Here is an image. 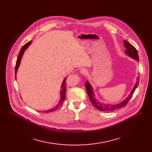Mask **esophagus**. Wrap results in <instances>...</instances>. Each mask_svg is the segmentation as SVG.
<instances>
[{
  "label": "esophagus",
  "instance_id": "obj_1",
  "mask_svg": "<svg viewBox=\"0 0 152 152\" xmlns=\"http://www.w3.org/2000/svg\"><path fill=\"white\" fill-rule=\"evenodd\" d=\"M80 73L83 75H87V74L88 73V71H87V69L86 68H82L80 70Z\"/></svg>",
  "mask_w": 152,
  "mask_h": 152
}]
</instances>
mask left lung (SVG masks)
<instances>
[{
    "label": "left lung",
    "mask_w": 152,
    "mask_h": 152,
    "mask_svg": "<svg viewBox=\"0 0 152 152\" xmlns=\"http://www.w3.org/2000/svg\"><path fill=\"white\" fill-rule=\"evenodd\" d=\"M124 45L126 49L125 50V53L127 55H129L131 58L139 61V55H138V52L136 49H135V48L130 43L125 41V40L124 41ZM138 84H139V77H138L137 81H136V83H135V86L133 87L132 91L128 95V97L121 103H118V104L117 103L116 104H108V103H107V104H105V103H102L101 102H97V100L95 99L93 89L92 86H91V84H89V83L88 81H86L85 86H86L87 94H88L90 100L94 105V106L101 111H113V110L125 107L127 105V103L129 101V100L131 99V98L132 97V95L137 87Z\"/></svg>",
    "instance_id": "obj_1"
}]
</instances>
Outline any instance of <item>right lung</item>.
Returning <instances> with one entry per match:
<instances>
[{"mask_svg":"<svg viewBox=\"0 0 152 152\" xmlns=\"http://www.w3.org/2000/svg\"><path fill=\"white\" fill-rule=\"evenodd\" d=\"M31 41H29L28 42V43H26V44H25L23 45V47L21 48L20 51V53L18 54V58H17V62H16V65H15V75L17 74V70H18V68L20 66V62H21V58H22V56L24 53V52H25V50L27 49V48L29 46V45L31 44ZM15 77H16V75H15ZM65 81H66V78L64 79L63 81V83L61 84V92H60V101L58 103V104L56 105L55 107H54L53 108L49 110H47V111H42V112L44 113H49V112H52V111H55L57 110L63 103V102H64V100H65V92H66V84H65Z\"/></svg>","mask_w":152,"mask_h":152,"instance_id":"right-lung-1","label":"right lung"}]
</instances>
